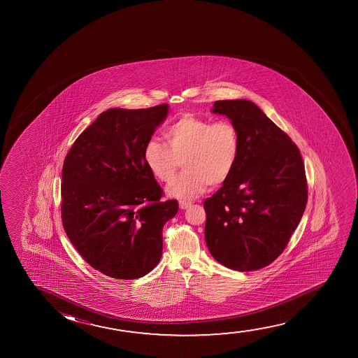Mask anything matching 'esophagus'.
I'll return each mask as SVG.
<instances>
[{"label": "esophagus", "mask_w": 358, "mask_h": 358, "mask_svg": "<svg viewBox=\"0 0 358 358\" xmlns=\"http://www.w3.org/2000/svg\"><path fill=\"white\" fill-rule=\"evenodd\" d=\"M191 206V201H180V208H181V209H183V210H185V209H188V208H189V206Z\"/></svg>", "instance_id": "1"}]
</instances>
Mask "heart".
<instances>
[{"instance_id": "1", "label": "heart", "mask_w": 358, "mask_h": 358, "mask_svg": "<svg viewBox=\"0 0 358 358\" xmlns=\"http://www.w3.org/2000/svg\"><path fill=\"white\" fill-rule=\"evenodd\" d=\"M169 147L152 139L144 148V162L157 181L170 183L182 162L186 171L167 188L180 199H193L208 185H224L235 171L241 152L238 128L231 121L211 122L186 113L164 132Z\"/></svg>"}]
</instances>
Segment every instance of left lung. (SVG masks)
<instances>
[{"instance_id":"1","label":"left lung","mask_w":358,"mask_h":358,"mask_svg":"<svg viewBox=\"0 0 358 358\" xmlns=\"http://www.w3.org/2000/svg\"><path fill=\"white\" fill-rule=\"evenodd\" d=\"M238 128L235 171L204 201L206 242L230 269L252 271L271 264L303 215L308 187L297 145L255 103L219 100L211 108Z\"/></svg>"}]
</instances>
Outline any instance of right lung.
<instances>
[{
  "instance_id": "right-lung-1",
  "label": "right lung",
  "mask_w": 358,
  "mask_h": 358,
  "mask_svg": "<svg viewBox=\"0 0 358 358\" xmlns=\"http://www.w3.org/2000/svg\"><path fill=\"white\" fill-rule=\"evenodd\" d=\"M169 105L108 108L80 133L62 167L61 217L87 263L118 280L142 278L162 255V227L176 215L175 199L144 162V148Z\"/></svg>"
}]
</instances>
